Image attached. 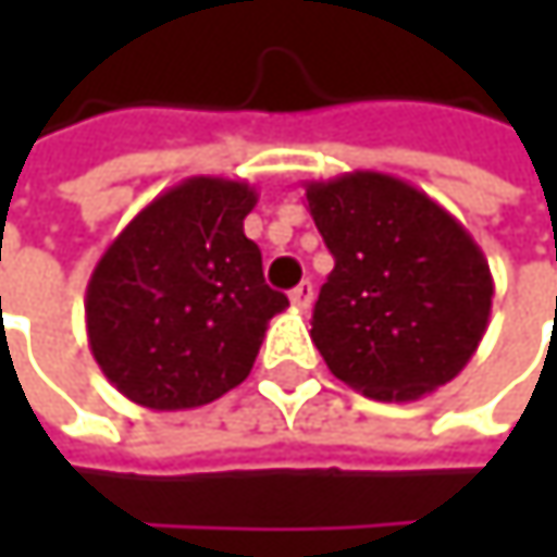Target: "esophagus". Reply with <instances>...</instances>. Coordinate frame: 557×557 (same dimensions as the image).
I'll return each instance as SVG.
<instances>
[{
  "instance_id": "esophagus-1",
  "label": "esophagus",
  "mask_w": 557,
  "mask_h": 557,
  "mask_svg": "<svg viewBox=\"0 0 557 557\" xmlns=\"http://www.w3.org/2000/svg\"><path fill=\"white\" fill-rule=\"evenodd\" d=\"M312 299H315V289H312V283H309V280H302V283L289 293V302H293L296 309H309V306H312Z\"/></svg>"
}]
</instances>
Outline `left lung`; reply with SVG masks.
<instances>
[{"instance_id": "obj_1", "label": "left lung", "mask_w": 557, "mask_h": 557, "mask_svg": "<svg viewBox=\"0 0 557 557\" xmlns=\"http://www.w3.org/2000/svg\"><path fill=\"white\" fill-rule=\"evenodd\" d=\"M335 258L312 309L329 371L371 399L412 403L455 381L478 351L494 277L471 232L412 183L355 170L306 183Z\"/></svg>"}]
</instances>
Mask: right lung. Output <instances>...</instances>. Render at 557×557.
<instances>
[{"label": "right lung", "mask_w": 557, "mask_h": 557, "mask_svg": "<svg viewBox=\"0 0 557 557\" xmlns=\"http://www.w3.org/2000/svg\"><path fill=\"white\" fill-rule=\"evenodd\" d=\"M255 202L245 180L189 176L102 251L86 283V335L106 381L132 403L196 409L251 374L268 322L289 306L245 235Z\"/></svg>", "instance_id": "add662e5"}]
</instances>
